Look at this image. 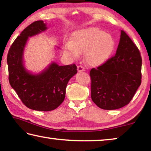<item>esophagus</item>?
Masks as SVG:
<instances>
[{
  "mask_svg": "<svg viewBox=\"0 0 151 151\" xmlns=\"http://www.w3.org/2000/svg\"><path fill=\"white\" fill-rule=\"evenodd\" d=\"M77 70L78 72H83V71H85V68L83 66L79 65L77 66Z\"/></svg>",
  "mask_w": 151,
  "mask_h": 151,
  "instance_id": "obj_1",
  "label": "esophagus"
}]
</instances>
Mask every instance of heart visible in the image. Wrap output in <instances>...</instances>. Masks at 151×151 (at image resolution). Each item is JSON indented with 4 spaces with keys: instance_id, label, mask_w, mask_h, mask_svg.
<instances>
[{
    "instance_id": "obj_1",
    "label": "heart",
    "mask_w": 151,
    "mask_h": 151,
    "mask_svg": "<svg viewBox=\"0 0 151 151\" xmlns=\"http://www.w3.org/2000/svg\"><path fill=\"white\" fill-rule=\"evenodd\" d=\"M114 48L112 37L96 27H88L75 31L71 41L65 44V50L75 58L85 53L86 62L91 66L104 64L111 57Z\"/></svg>"
}]
</instances>
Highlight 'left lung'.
Returning a JSON list of instances; mask_svg holds the SVG:
<instances>
[{"label": "left lung", "mask_w": 151, "mask_h": 151, "mask_svg": "<svg viewBox=\"0 0 151 151\" xmlns=\"http://www.w3.org/2000/svg\"><path fill=\"white\" fill-rule=\"evenodd\" d=\"M141 66L139 48L122 30L116 55L90 71L92 100L104 110L127 105L141 84Z\"/></svg>", "instance_id": "8db88e82"}]
</instances>
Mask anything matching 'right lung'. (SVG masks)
Returning <instances> with one entry per match:
<instances>
[{"label":"right lung","mask_w":151,"mask_h":151,"mask_svg":"<svg viewBox=\"0 0 151 151\" xmlns=\"http://www.w3.org/2000/svg\"><path fill=\"white\" fill-rule=\"evenodd\" d=\"M46 29L42 20L32 22L15 39L7 55L10 85L25 106L39 111H52L63 103L68 82L77 73L75 64L58 66L52 63L37 75L25 69L22 56L28 39Z\"/></svg>","instance_id":"add662e5"}]
</instances>
